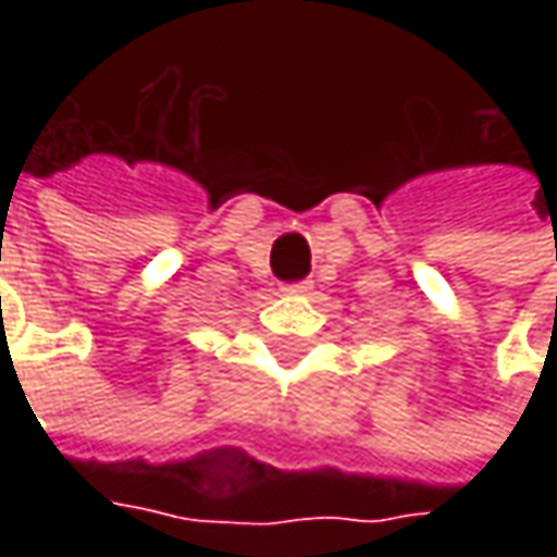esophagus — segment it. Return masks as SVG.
<instances>
[{
  "mask_svg": "<svg viewBox=\"0 0 557 557\" xmlns=\"http://www.w3.org/2000/svg\"><path fill=\"white\" fill-rule=\"evenodd\" d=\"M310 282H290V285H285V290L288 294H310Z\"/></svg>",
  "mask_w": 557,
  "mask_h": 557,
  "instance_id": "esophagus-1",
  "label": "esophagus"
}]
</instances>
